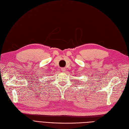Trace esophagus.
Segmentation results:
<instances>
[{
  "label": "esophagus",
  "instance_id": "obj_1",
  "mask_svg": "<svg viewBox=\"0 0 129 129\" xmlns=\"http://www.w3.org/2000/svg\"><path fill=\"white\" fill-rule=\"evenodd\" d=\"M61 71L62 72H65V71H66V69L65 68H61Z\"/></svg>",
  "mask_w": 129,
  "mask_h": 129
}]
</instances>
